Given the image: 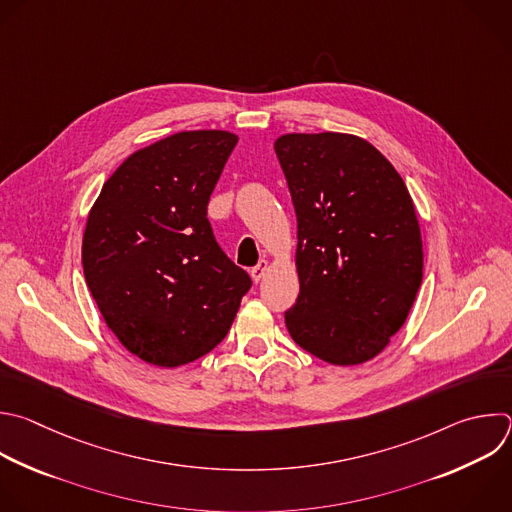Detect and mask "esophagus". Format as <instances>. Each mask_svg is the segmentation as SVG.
I'll use <instances>...</instances> for the list:
<instances>
[{"mask_svg":"<svg viewBox=\"0 0 512 512\" xmlns=\"http://www.w3.org/2000/svg\"><path fill=\"white\" fill-rule=\"evenodd\" d=\"M267 269H269V263L263 259V261H259V265L257 267H253L251 269V279L255 281V283H259L263 277H265V273H267Z\"/></svg>","mask_w":512,"mask_h":512,"instance_id":"1","label":"esophagus"}]
</instances>
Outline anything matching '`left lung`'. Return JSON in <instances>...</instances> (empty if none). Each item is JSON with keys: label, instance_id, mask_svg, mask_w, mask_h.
Segmentation results:
<instances>
[{"label": "left lung", "instance_id": "left-lung-1", "mask_svg": "<svg viewBox=\"0 0 512 512\" xmlns=\"http://www.w3.org/2000/svg\"><path fill=\"white\" fill-rule=\"evenodd\" d=\"M275 152L297 215L299 295L285 325L327 364H364L404 325L422 283L412 197L390 160L354 134H283Z\"/></svg>", "mask_w": 512, "mask_h": 512}]
</instances>
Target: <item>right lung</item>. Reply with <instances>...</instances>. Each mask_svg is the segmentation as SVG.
Returning <instances> with one entry per match:
<instances>
[{"label":"right lung","instance_id":"add662e5","mask_svg":"<svg viewBox=\"0 0 512 512\" xmlns=\"http://www.w3.org/2000/svg\"><path fill=\"white\" fill-rule=\"evenodd\" d=\"M237 140L227 130H187L140 148L90 209L88 289L120 344L146 364L177 368L209 354L251 287L207 219Z\"/></svg>","mask_w":512,"mask_h":512}]
</instances>
